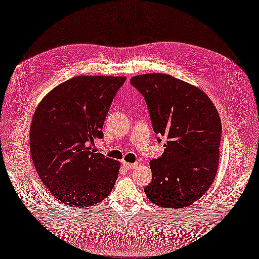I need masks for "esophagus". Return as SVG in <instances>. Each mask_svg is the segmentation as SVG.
<instances>
[{"label":"esophagus","mask_w":259,"mask_h":259,"mask_svg":"<svg viewBox=\"0 0 259 259\" xmlns=\"http://www.w3.org/2000/svg\"><path fill=\"white\" fill-rule=\"evenodd\" d=\"M122 165H123V167H126L127 169H132V168L137 167L138 163H130V162H126V161H123V162H122Z\"/></svg>","instance_id":"esophagus-1"}]
</instances>
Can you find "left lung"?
Masks as SVG:
<instances>
[{"label":"left lung","instance_id":"8db88e82","mask_svg":"<svg viewBox=\"0 0 259 259\" xmlns=\"http://www.w3.org/2000/svg\"><path fill=\"white\" fill-rule=\"evenodd\" d=\"M130 82L144 96L155 133L166 139L163 155L149 163L146 196L164 208L194 204L219 167L222 124L215 105L202 90L169 74H140Z\"/></svg>","mask_w":259,"mask_h":259}]
</instances>
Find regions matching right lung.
I'll use <instances>...</instances> for the list:
<instances>
[{
  "instance_id": "add662e5",
  "label": "right lung",
  "mask_w": 259,
  "mask_h": 259,
  "mask_svg": "<svg viewBox=\"0 0 259 259\" xmlns=\"http://www.w3.org/2000/svg\"><path fill=\"white\" fill-rule=\"evenodd\" d=\"M126 76L78 75L57 85L37 105L30 129L31 156L49 192L69 207L107 198L120 163L91 151L113 98Z\"/></svg>"
}]
</instances>
